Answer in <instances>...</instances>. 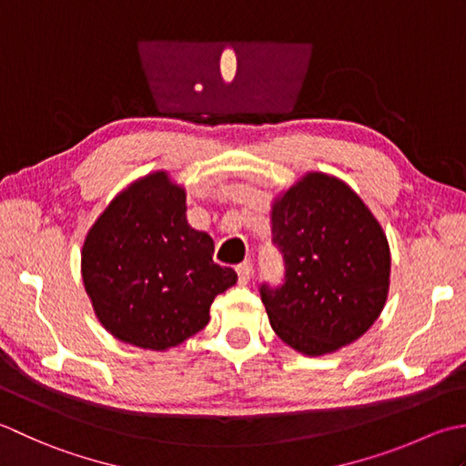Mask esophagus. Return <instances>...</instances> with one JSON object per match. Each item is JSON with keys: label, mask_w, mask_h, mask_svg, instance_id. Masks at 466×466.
I'll use <instances>...</instances> for the list:
<instances>
[{"label": "esophagus", "mask_w": 466, "mask_h": 466, "mask_svg": "<svg viewBox=\"0 0 466 466\" xmlns=\"http://www.w3.org/2000/svg\"><path fill=\"white\" fill-rule=\"evenodd\" d=\"M235 271H237V275H239L241 286H245V283H249V279H251V263L249 261H243V263L237 265Z\"/></svg>", "instance_id": "34e87169"}]
</instances>
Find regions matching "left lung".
<instances>
[{
  "label": "left lung",
  "mask_w": 466,
  "mask_h": 466,
  "mask_svg": "<svg viewBox=\"0 0 466 466\" xmlns=\"http://www.w3.org/2000/svg\"><path fill=\"white\" fill-rule=\"evenodd\" d=\"M271 235L286 261L283 286H261L275 334L303 356L362 338L386 306L390 245L354 188L306 173L273 198Z\"/></svg>",
  "instance_id": "8db88e82"
}]
</instances>
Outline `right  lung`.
Here are the masks:
<instances>
[{"mask_svg": "<svg viewBox=\"0 0 466 466\" xmlns=\"http://www.w3.org/2000/svg\"><path fill=\"white\" fill-rule=\"evenodd\" d=\"M213 249L211 235L188 225L185 187L167 170L122 188L82 245L84 289L104 329L153 352L201 331L213 299L237 283Z\"/></svg>", "mask_w": 466, "mask_h": 466, "instance_id": "1", "label": "right lung"}]
</instances>
